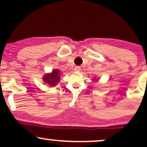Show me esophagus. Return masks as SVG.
Returning <instances> with one entry per match:
<instances>
[{
	"mask_svg": "<svg viewBox=\"0 0 147 147\" xmlns=\"http://www.w3.org/2000/svg\"><path fill=\"white\" fill-rule=\"evenodd\" d=\"M74 70H75L76 71H80V70H81V67H80V66H76V67L74 68Z\"/></svg>",
	"mask_w": 147,
	"mask_h": 147,
	"instance_id": "1",
	"label": "esophagus"
}]
</instances>
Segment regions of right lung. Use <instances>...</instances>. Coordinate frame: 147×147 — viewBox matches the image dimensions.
<instances>
[{"label": "right lung", "mask_w": 147, "mask_h": 147, "mask_svg": "<svg viewBox=\"0 0 147 147\" xmlns=\"http://www.w3.org/2000/svg\"><path fill=\"white\" fill-rule=\"evenodd\" d=\"M59 71L58 69H55L51 74H47L43 78L45 82H47L50 86H55L56 84L59 81Z\"/></svg>", "instance_id": "right-lung-1"}]
</instances>
